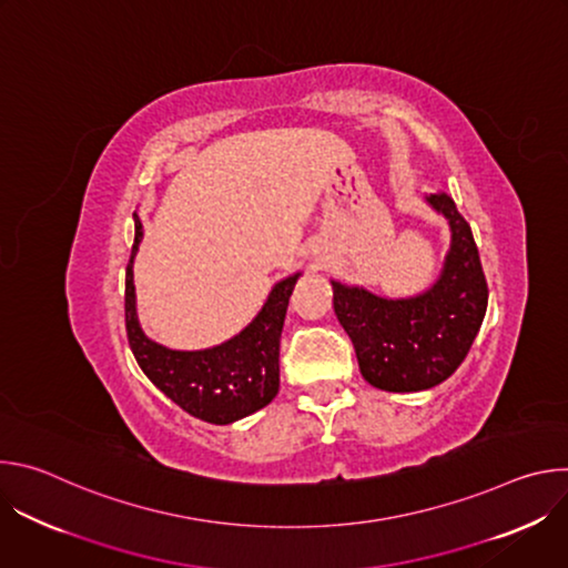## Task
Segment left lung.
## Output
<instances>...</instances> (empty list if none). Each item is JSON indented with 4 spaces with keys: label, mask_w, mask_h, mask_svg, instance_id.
<instances>
[{
    "label": "left lung",
    "mask_w": 568,
    "mask_h": 568,
    "mask_svg": "<svg viewBox=\"0 0 568 568\" xmlns=\"http://www.w3.org/2000/svg\"><path fill=\"white\" fill-rule=\"evenodd\" d=\"M449 222L452 245L438 281L409 298H384L333 281L335 314L348 333L364 379L414 393L445 382L467 357L488 307V283L469 224L445 193L427 195Z\"/></svg>",
    "instance_id": "1"
}]
</instances>
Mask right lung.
Wrapping results in <instances>:
<instances>
[{
	"label": "right lung",
	"instance_id": "1",
	"mask_svg": "<svg viewBox=\"0 0 568 568\" xmlns=\"http://www.w3.org/2000/svg\"><path fill=\"white\" fill-rule=\"evenodd\" d=\"M141 235L143 226L134 211V245L125 272V331L145 377L186 414L211 425H229L267 407L278 393L283 321L301 274L276 283L258 316L240 335L206 351H173L148 339L136 318L132 263Z\"/></svg>",
	"mask_w": 568,
	"mask_h": 568
}]
</instances>
